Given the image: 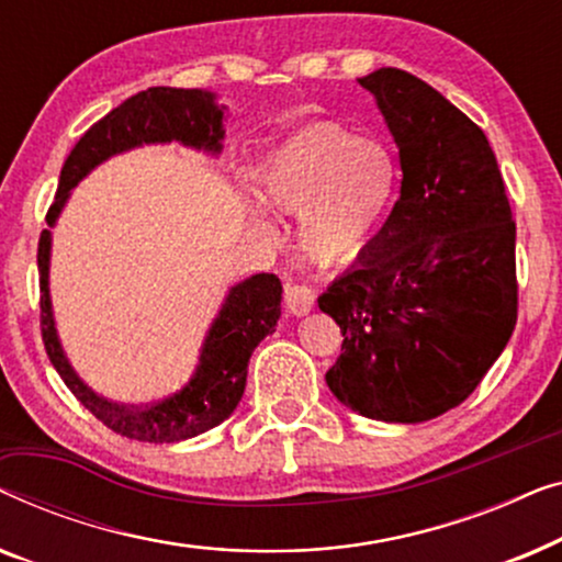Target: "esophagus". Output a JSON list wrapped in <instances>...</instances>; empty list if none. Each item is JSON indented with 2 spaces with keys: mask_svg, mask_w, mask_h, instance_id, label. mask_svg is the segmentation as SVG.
<instances>
[{
  "mask_svg": "<svg viewBox=\"0 0 562 562\" xmlns=\"http://www.w3.org/2000/svg\"><path fill=\"white\" fill-rule=\"evenodd\" d=\"M314 302V291L310 286H299V283H289L286 286V310L294 314V317H304V314L312 312Z\"/></svg>",
  "mask_w": 562,
  "mask_h": 562,
  "instance_id": "obj_1",
  "label": "esophagus"
}]
</instances>
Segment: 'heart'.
I'll use <instances>...</instances> for the list:
<instances>
[{"mask_svg":"<svg viewBox=\"0 0 562 562\" xmlns=\"http://www.w3.org/2000/svg\"><path fill=\"white\" fill-rule=\"evenodd\" d=\"M398 164L383 143L335 122L306 127L268 153L256 173L268 206L299 217V245L314 263H342L379 235L398 199Z\"/></svg>","mask_w":562,"mask_h":562,"instance_id":"heart-1","label":"heart"}]
</instances>
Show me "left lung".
Here are the masks:
<instances>
[{
    "mask_svg": "<svg viewBox=\"0 0 562 562\" xmlns=\"http://www.w3.org/2000/svg\"><path fill=\"white\" fill-rule=\"evenodd\" d=\"M386 120L402 196L319 296L342 333L325 381L368 419L417 425L473 394L517 325V225L483 130L402 68L358 79Z\"/></svg>",
    "mask_w": 562,
    "mask_h": 562,
    "instance_id": "8db88e82",
    "label": "left lung"
}]
</instances>
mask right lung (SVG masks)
<instances>
[{
  "mask_svg": "<svg viewBox=\"0 0 562 562\" xmlns=\"http://www.w3.org/2000/svg\"><path fill=\"white\" fill-rule=\"evenodd\" d=\"M225 106L214 104V94L202 89L150 87L130 97L120 106L91 125L79 137L60 168L56 202L48 210V227L56 225L71 189L117 153L153 143H181L187 148L217 156L225 137ZM50 229H43L37 243V271H41V329L45 352L71 394L94 417L122 437L137 442H181L225 422L240 404L248 360L281 317V281L273 273H256L235 283L212 322L199 352L196 371L176 394L145 406L114 404L99 396L79 379L60 348L56 319H53L50 289Z\"/></svg>",
  "mask_w": 562,
  "mask_h": 562,
  "instance_id": "add662e5",
  "label": "right lung"
}]
</instances>
